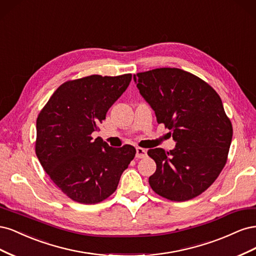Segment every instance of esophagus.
I'll list each match as a JSON object with an SVG mask.
<instances>
[{"label": "esophagus", "mask_w": 256, "mask_h": 256, "mask_svg": "<svg viewBox=\"0 0 256 256\" xmlns=\"http://www.w3.org/2000/svg\"><path fill=\"white\" fill-rule=\"evenodd\" d=\"M136 158H145L147 156V150L144 148H141V147H136Z\"/></svg>", "instance_id": "obj_1"}]
</instances>
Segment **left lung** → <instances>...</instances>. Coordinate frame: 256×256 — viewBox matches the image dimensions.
<instances>
[{
    "label": "left lung",
    "instance_id": "1",
    "mask_svg": "<svg viewBox=\"0 0 256 256\" xmlns=\"http://www.w3.org/2000/svg\"><path fill=\"white\" fill-rule=\"evenodd\" d=\"M136 88L171 130L175 148L147 152L157 168L150 184L175 202L200 196L216 180L228 160L232 122L220 96L198 76L178 68H157L134 76Z\"/></svg>",
    "mask_w": 256,
    "mask_h": 256
}]
</instances>
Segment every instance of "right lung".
Listing matches in <instances>:
<instances>
[{"instance_id":"right-lung-1","label":"right lung","mask_w":256,"mask_h":256,"mask_svg":"<svg viewBox=\"0 0 256 256\" xmlns=\"http://www.w3.org/2000/svg\"><path fill=\"white\" fill-rule=\"evenodd\" d=\"M131 78V74H92L67 81L38 115L37 158L52 182L76 202L96 204L109 198L136 156L134 146L115 148L92 138Z\"/></svg>"}]
</instances>
